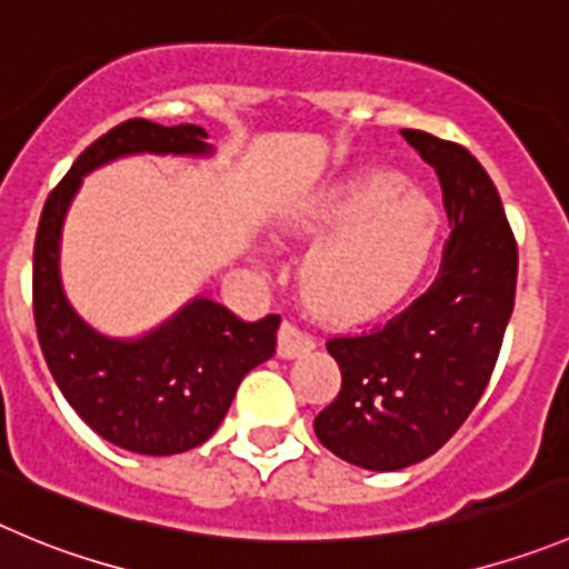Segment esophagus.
Returning a JSON list of instances; mask_svg holds the SVG:
<instances>
[{
	"instance_id": "34e87169",
	"label": "esophagus",
	"mask_w": 569,
	"mask_h": 569,
	"mask_svg": "<svg viewBox=\"0 0 569 569\" xmlns=\"http://www.w3.org/2000/svg\"><path fill=\"white\" fill-rule=\"evenodd\" d=\"M312 346H316V338L301 327H296L293 321H284L279 327V357H284V360L305 355Z\"/></svg>"
}]
</instances>
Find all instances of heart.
Instances as JSON below:
<instances>
[{
  "instance_id": "1",
  "label": "heart",
  "mask_w": 569,
  "mask_h": 569,
  "mask_svg": "<svg viewBox=\"0 0 569 569\" xmlns=\"http://www.w3.org/2000/svg\"><path fill=\"white\" fill-rule=\"evenodd\" d=\"M332 229L305 262L310 293L338 316L397 305L419 279L436 240V209L405 178L371 170L340 183L312 212Z\"/></svg>"
}]
</instances>
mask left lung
Instances as JSON below:
<instances>
[{"label":"left lung","mask_w":569,"mask_h":569,"mask_svg":"<svg viewBox=\"0 0 569 569\" xmlns=\"http://www.w3.org/2000/svg\"><path fill=\"white\" fill-rule=\"evenodd\" d=\"M402 137L441 181L450 240L413 305L327 340L343 382L316 416L318 441L371 472L425 461L456 436L489 386L517 293V240L489 172L461 144Z\"/></svg>","instance_id":"left-lung-1"}]
</instances>
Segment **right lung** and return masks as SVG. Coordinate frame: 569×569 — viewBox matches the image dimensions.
<instances>
[{"label": "right lung", "instance_id": "right-lung-1", "mask_svg": "<svg viewBox=\"0 0 569 569\" xmlns=\"http://www.w3.org/2000/svg\"><path fill=\"white\" fill-rule=\"evenodd\" d=\"M209 156L198 126L128 119L91 142L50 192L32 251L38 343L74 413L106 441L139 456H176L207 441L229 413L242 377L276 351L279 316L242 321L212 299H192L142 338H108L83 321L61 284V229L74 192L122 156Z\"/></svg>", "mask_w": 569, "mask_h": 569}]
</instances>
